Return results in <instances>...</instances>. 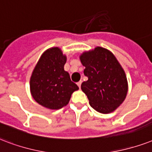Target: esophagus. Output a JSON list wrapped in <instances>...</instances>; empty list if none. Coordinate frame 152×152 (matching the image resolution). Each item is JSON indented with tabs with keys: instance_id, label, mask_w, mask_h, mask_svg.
<instances>
[{
	"instance_id": "esophagus-1",
	"label": "esophagus",
	"mask_w": 152,
	"mask_h": 152,
	"mask_svg": "<svg viewBox=\"0 0 152 152\" xmlns=\"http://www.w3.org/2000/svg\"><path fill=\"white\" fill-rule=\"evenodd\" d=\"M82 81H79V82H77V86H78V87H79V88H80V87H81V85H82Z\"/></svg>"
}]
</instances>
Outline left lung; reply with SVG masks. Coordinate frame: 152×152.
I'll return each instance as SVG.
<instances>
[{
	"label": "left lung",
	"mask_w": 152,
	"mask_h": 152,
	"mask_svg": "<svg viewBox=\"0 0 152 152\" xmlns=\"http://www.w3.org/2000/svg\"><path fill=\"white\" fill-rule=\"evenodd\" d=\"M80 60L88 77L81 88L93 109L101 113L116 110L128 93V81L124 70L111 51L97 47L83 52Z\"/></svg>",
	"instance_id": "8db88e82"
}]
</instances>
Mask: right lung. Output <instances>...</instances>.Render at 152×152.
<instances>
[{
    "mask_svg": "<svg viewBox=\"0 0 152 152\" xmlns=\"http://www.w3.org/2000/svg\"><path fill=\"white\" fill-rule=\"evenodd\" d=\"M66 57L58 48L43 52L31 74L30 90L37 103L49 109H58L69 103L79 89L64 70Z\"/></svg>",
    "mask_w": 152,
    "mask_h": 152,
    "instance_id": "right-lung-1",
    "label": "right lung"
}]
</instances>
